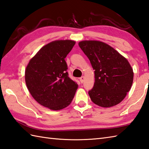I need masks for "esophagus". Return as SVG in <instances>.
<instances>
[{"label": "esophagus", "instance_id": "esophagus-1", "mask_svg": "<svg viewBox=\"0 0 149 149\" xmlns=\"http://www.w3.org/2000/svg\"><path fill=\"white\" fill-rule=\"evenodd\" d=\"M84 79H85V78H84V76H82L81 77H80V78H79V80H80V81H81V83H83V82L84 81Z\"/></svg>", "mask_w": 149, "mask_h": 149}]
</instances>
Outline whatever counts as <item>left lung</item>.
Returning <instances> with one entry per match:
<instances>
[{
	"mask_svg": "<svg viewBox=\"0 0 149 149\" xmlns=\"http://www.w3.org/2000/svg\"><path fill=\"white\" fill-rule=\"evenodd\" d=\"M79 45L95 70L94 86L88 91L91 101L103 107L121 102L133 82V70L128 60L100 41L84 40L79 42Z\"/></svg>",
	"mask_w": 149,
	"mask_h": 149,
	"instance_id": "obj_1",
	"label": "left lung"
}]
</instances>
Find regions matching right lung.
Wrapping results in <instances>:
<instances>
[{
  "instance_id": "add662e5",
  "label": "right lung",
  "mask_w": 149,
  "mask_h": 149,
  "mask_svg": "<svg viewBox=\"0 0 149 149\" xmlns=\"http://www.w3.org/2000/svg\"><path fill=\"white\" fill-rule=\"evenodd\" d=\"M75 44L70 40L50 42L39 50L26 66L27 89L36 102L51 110L68 106L78 88L68 77L65 60Z\"/></svg>"
}]
</instances>
